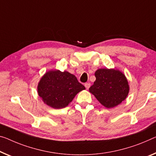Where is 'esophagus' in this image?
<instances>
[{
    "label": "esophagus",
    "instance_id": "esophagus-1",
    "mask_svg": "<svg viewBox=\"0 0 156 156\" xmlns=\"http://www.w3.org/2000/svg\"><path fill=\"white\" fill-rule=\"evenodd\" d=\"M84 86H85L86 89H88V88H89L90 86V83H86Z\"/></svg>",
    "mask_w": 156,
    "mask_h": 156
}]
</instances>
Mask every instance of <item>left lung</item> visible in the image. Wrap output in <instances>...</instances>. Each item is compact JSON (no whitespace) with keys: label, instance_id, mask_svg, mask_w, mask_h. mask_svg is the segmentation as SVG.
<instances>
[{"label":"left lung","instance_id":"1","mask_svg":"<svg viewBox=\"0 0 156 156\" xmlns=\"http://www.w3.org/2000/svg\"><path fill=\"white\" fill-rule=\"evenodd\" d=\"M96 80L89 88V92L107 109H111L124 101L130 86L126 76L117 69H98L95 73Z\"/></svg>","mask_w":156,"mask_h":156}]
</instances>
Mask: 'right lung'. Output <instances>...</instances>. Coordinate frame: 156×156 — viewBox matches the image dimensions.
Here are the masks:
<instances>
[{
	"label": "right lung",
	"mask_w": 156,
	"mask_h": 156,
	"mask_svg": "<svg viewBox=\"0 0 156 156\" xmlns=\"http://www.w3.org/2000/svg\"><path fill=\"white\" fill-rule=\"evenodd\" d=\"M84 89L75 75L58 70L47 72L37 85L38 95L44 104L54 109L67 107L79 92Z\"/></svg>",
	"instance_id": "obj_1"
}]
</instances>
